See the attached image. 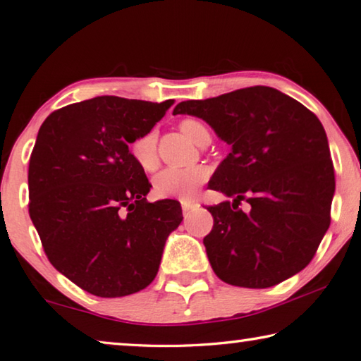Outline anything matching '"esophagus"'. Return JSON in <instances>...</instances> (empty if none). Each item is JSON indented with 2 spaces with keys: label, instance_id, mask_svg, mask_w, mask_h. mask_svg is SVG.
Returning a JSON list of instances; mask_svg holds the SVG:
<instances>
[{
  "label": "esophagus",
  "instance_id": "obj_1",
  "mask_svg": "<svg viewBox=\"0 0 361 361\" xmlns=\"http://www.w3.org/2000/svg\"><path fill=\"white\" fill-rule=\"evenodd\" d=\"M197 207V204L192 202V200H181V209H183V213H188L189 210H192Z\"/></svg>",
  "mask_w": 361,
  "mask_h": 361
}]
</instances>
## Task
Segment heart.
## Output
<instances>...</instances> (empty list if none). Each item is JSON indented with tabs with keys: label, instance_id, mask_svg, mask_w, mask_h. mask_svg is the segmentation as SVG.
Wrapping results in <instances>:
<instances>
[{
	"label": "heart",
	"instance_id": "b5f03b06",
	"mask_svg": "<svg viewBox=\"0 0 361 361\" xmlns=\"http://www.w3.org/2000/svg\"><path fill=\"white\" fill-rule=\"evenodd\" d=\"M180 132L197 146H205L210 142V130L202 121L195 118L181 119ZM132 157L146 172H152L159 166L157 154V132L149 129L138 135L130 146ZM210 172L204 166L188 169H166L152 180V191L161 199H192L197 189L209 180Z\"/></svg>",
	"mask_w": 361,
	"mask_h": 361
}]
</instances>
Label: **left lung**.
Returning a JSON list of instances; mask_svg holds the SVG:
<instances>
[{
	"instance_id": "8db88e82",
	"label": "left lung",
	"mask_w": 361,
	"mask_h": 361,
	"mask_svg": "<svg viewBox=\"0 0 361 361\" xmlns=\"http://www.w3.org/2000/svg\"><path fill=\"white\" fill-rule=\"evenodd\" d=\"M173 114L197 116L232 146L209 183L232 199L207 207L213 229L204 245L216 276L234 286L269 288L302 271L329 228L334 195L319 118L266 85L181 102ZM242 202L247 212L238 209Z\"/></svg>"
}]
</instances>
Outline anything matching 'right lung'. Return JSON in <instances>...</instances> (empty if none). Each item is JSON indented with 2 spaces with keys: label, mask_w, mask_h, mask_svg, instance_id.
Returning a JSON list of instances; mask_svg holds the SVG:
<instances>
[{
  "label": "right lung",
  "mask_w": 361,
  "mask_h": 361,
  "mask_svg": "<svg viewBox=\"0 0 361 361\" xmlns=\"http://www.w3.org/2000/svg\"><path fill=\"white\" fill-rule=\"evenodd\" d=\"M172 105L103 95L42 122L28 166L30 218L51 264L90 295L146 288L181 223L180 202L146 200L151 183L129 149Z\"/></svg>",
  "instance_id": "right-lung-1"
}]
</instances>
